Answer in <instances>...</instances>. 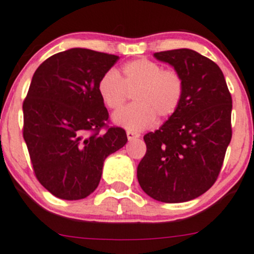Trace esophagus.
<instances>
[{"mask_svg":"<svg viewBox=\"0 0 254 254\" xmlns=\"http://www.w3.org/2000/svg\"><path fill=\"white\" fill-rule=\"evenodd\" d=\"M127 139L132 140V139H136V138H139L140 134L138 133V132H134V131L127 130Z\"/></svg>","mask_w":254,"mask_h":254,"instance_id":"esophagus-1","label":"esophagus"}]
</instances>
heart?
Masks as SVG:
<instances>
[{
  "mask_svg": "<svg viewBox=\"0 0 254 254\" xmlns=\"http://www.w3.org/2000/svg\"><path fill=\"white\" fill-rule=\"evenodd\" d=\"M127 91H133L134 103L112 115V122L122 127L139 131L151 127L156 117L175 114L183 97V79L173 70L147 59L133 60L122 66V71H108L98 83V94L105 107L121 108Z\"/></svg>",
  "mask_w": 254,
  "mask_h": 254,
  "instance_id": "b5f03b06",
  "label": "heart"
}]
</instances>
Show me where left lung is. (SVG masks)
Masks as SVG:
<instances>
[{"instance_id":"obj_1","label":"left lung","mask_w":254,"mask_h":254,"mask_svg":"<svg viewBox=\"0 0 254 254\" xmlns=\"http://www.w3.org/2000/svg\"><path fill=\"white\" fill-rule=\"evenodd\" d=\"M183 79L179 108L144 136L146 153L137 168L140 188L163 203H184L205 193L219 175L232 138V98L223 71L191 49L153 54Z\"/></svg>"}]
</instances>
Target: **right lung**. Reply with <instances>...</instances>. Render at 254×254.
I'll list each match as a JSON object with an SVG mask.
<instances>
[{"label":"right lung","instance_id":"add662e5","mask_svg":"<svg viewBox=\"0 0 254 254\" xmlns=\"http://www.w3.org/2000/svg\"><path fill=\"white\" fill-rule=\"evenodd\" d=\"M118 56L83 48L55 54L35 71L23 103V138L35 175L51 194L78 200L99 184L104 160L127 142L109 114L98 83Z\"/></svg>","mask_w":254,"mask_h":254}]
</instances>
